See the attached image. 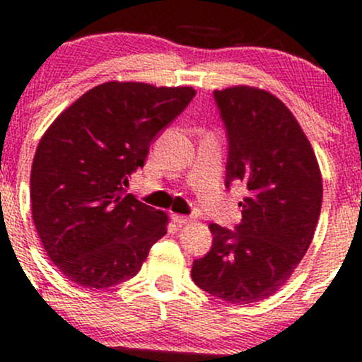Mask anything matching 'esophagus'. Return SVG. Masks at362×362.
<instances>
[{
    "label": "esophagus",
    "mask_w": 362,
    "mask_h": 362,
    "mask_svg": "<svg viewBox=\"0 0 362 362\" xmlns=\"http://www.w3.org/2000/svg\"><path fill=\"white\" fill-rule=\"evenodd\" d=\"M173 221L177 224V226H182V224H188L192 221V217L181 216V214H173Z\"/></svg>",
    "instance_id": "obj_1"
}]
</instances>
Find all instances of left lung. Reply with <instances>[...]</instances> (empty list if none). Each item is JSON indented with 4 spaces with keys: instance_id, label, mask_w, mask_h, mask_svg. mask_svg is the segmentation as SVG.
Listing matches in <instances>:
<instances>
[{
    "instance_id": "8db88e82",
    "label": "left lung",
    "mask_w": 362,
    "mask_h": 362,
    "mask_svg": "<svg viewBox=\"0 0 362 362\" xmlns=\"http://www.w3.org/2000/svg\"><path fill=\"white\" fill-rule=\"evenodd\" d=\"M228 133L226 186L240 181L242 223L211 224L212 248L197 259V286L229 304H254L288 281L313 242L322 202L321 170L286 105L250 86L214 91Z\"/></svg>"
}]
</instances>
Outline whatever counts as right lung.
<instances>
[{
	"label": "right lung",
	"instance_id": "1",
	"mask_svg": "<svg viewBox=\"0 0 362 362\" xmlns=\"http://www.w3.org/2000/svg\"><path fill=\"white\" fill-rule=\"evenodd\" d=\"M195 95L189 86L110 81L84 93L42 134L30 170L33 221L65 278L100 290L141 269L169 217L124 186Z\"/></svg>",
	"mask_w": 362,
	"mask_h": 362
}]
</instances>
